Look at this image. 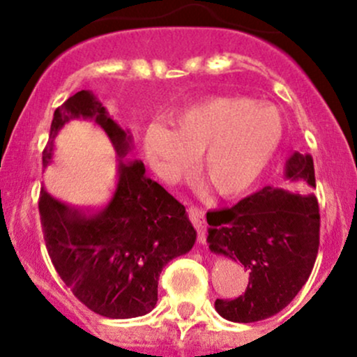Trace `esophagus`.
I'll return each mask as SVG.
<instances>
[{
    "label": "esophagus",
    "mask_w": 357,
    "mask_h": 357,
    "mask_svg": "<svg viewBox=\"0 0 357 357\" xmlns=\"http://www.w3.org/2000/svg\"><path fill=\"white\" fill-rule=\"evenodd\" d=\"M188 215L195 225V228L198 230V241L199 243H206V221H204V211L199 208H190Z\"/></svg>",
    "instance_id": "34e87169"
}]
</instances>
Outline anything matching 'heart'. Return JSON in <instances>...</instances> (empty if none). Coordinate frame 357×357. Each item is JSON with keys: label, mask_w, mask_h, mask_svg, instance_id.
<instances>
[{"label": "heart", "mask_w": 357, "mask_h": 357, "mask_svg": "<svg viewBox=\"0 0 357 357\" xmlns=\"http://www.w3.org/2000/svg\"><path fill=\"white\" fill-rule=\"evenodd\" d=\"M174 129L147 127L144 151L154 173L171 183L202 155L199 179L221 198H238L255 184L284 139L275 105L248 97H215L183 110Z\"/></svg>", "instance_id": "heart-1"}]
</instances>
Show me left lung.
Wrapping results in <instances>:
<instances>
[{"instance_id":"1","label":"left lung","mask_w":357,"mask_h":357,"mask_svg":"<svg viewBox=\"0 0 357 357\" xmlns=\"http://www.w3.org/2000/svg\"><path fill=\"white\" fill-rule=\"evenodd\" d=\"M284 179L315 188L309 154H290ZM210 250L250 272L243 296L216 298L215 309L231 322H257L285 309L312 272L319 250L321 215L314 192L298 195L265 186L235 206L208 211Z\"/></svg>"}]
</instances>
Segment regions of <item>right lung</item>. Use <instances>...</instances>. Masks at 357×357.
I'll list each match as a JSON object with an SVG mask.
<instances>
[{"instance_id": "1", "label": "right lung", "mask_w": 357, "mask_h": 357, "mask_svg": "<svg viewBox=\"0 0 357 357\" xmlns=\"http://www.w3.org/2000/svg\"><path fill=\"white\" fill-rule=\"evenodd\" d=\"M92 119L117 153L109 202L97 210L68 206L40 191V218L52 264L82 304L109 319L146 315L158 302L162 268L192 248L196 230L186 208L146 176L142 161H127L132 134L109 117L90 90H80L53 114L43 167L53 162L55 137L73 119Z\"/></svg>"}]
</instances>
